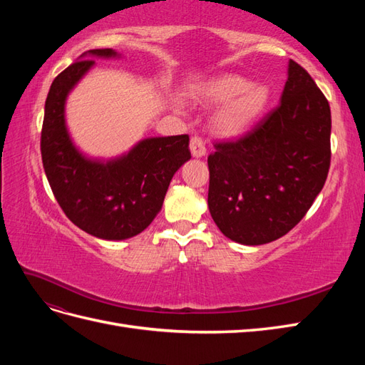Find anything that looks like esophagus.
Returning <instances> with one entry per match:
<instances>
[{"label":"esophagus","mask_w":365,"mask_h":365,"mask_svg":"<svg viewBox=\"0 0 365 365\" xmlns=\"http://www.w3.org/2000/svg\"><path fill=\"white\" fill-rule=\"evenodd\" d=\"M190 152H192V155H193L195 158H202V157L205 155V152H207L204 141H202L201 138L193 137V138L190 140Z\"/></svg>","instance_id":"esophagus-1"}]
</instances>
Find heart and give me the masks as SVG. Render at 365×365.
I'll return each instance as SVG.
<instances>
[{"label": "heart", "mask_w": 365, "mask_h": 365, "mask_svg": "<svg viewBox=\"0 0 365 365\" xmlns=\"http://www.w3.org/2000/svg\"><path fill=\"white\" fill-rule=\"evenodd\" d=\"M200 96L210 105H223L215 114L213 128L219 135L235 138L247 132L267 111L272 91L269 85L251 83L240 74H222L204 83Z\"/></svg>", "instance_id": "1"}]
</instances>
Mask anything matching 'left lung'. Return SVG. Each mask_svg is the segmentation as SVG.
<instances>
[{
  "mask_svg": "<svg viewBox=\"0 0 365 365\" xmlns=\"http://www.w3.org/2000/svg\"><path fill=\"white\" fill-rule=\"evenodd\" d=\"M330 129L324 94L289 61L280 105L208 157V210L225 237L263 245L300 222L327 178Z\"/></svg>",
  "mask_w": 365,
  "mask_h": 365,
  "instance_id": "obj_1",
  "label": "left lung"
}]
</instances>
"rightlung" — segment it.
<instances>
[{
  "instance_id": "1",
  "label": "right lung",
  "mask_w": 365,
  "mask_h": 365,
  "mask_svg": "<svg viewBox=\"0 0 365 365\" xmlns=\"http://www.w3.org/2000/svg\"><path fill=\"white\" fill-rule=\"evenodd\" d=\"M98 59H120L113 48L83 53L53 81L43 113L41 153L54 197L74 225L105 240L140 235L160 213L165 192L192 158L189 135L149 137L113 158L86 155L65 118L70 93Z\"/></svg>"
}]
</instances>
